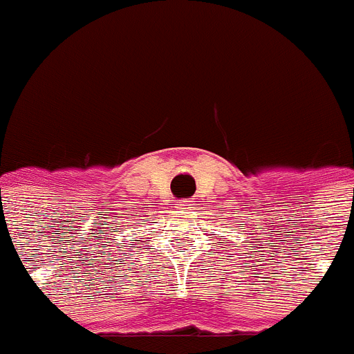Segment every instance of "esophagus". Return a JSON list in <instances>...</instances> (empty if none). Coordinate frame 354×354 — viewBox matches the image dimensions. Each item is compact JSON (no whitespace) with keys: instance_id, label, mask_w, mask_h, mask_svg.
Returning <instances> with one entry per match:
<instances>
[{"instance_id":"obj_1","label":"esophagus","mask_w":354,"mask_h":354,"mask_svg":"<svg viewBox=\"0 0 354 354\" xmlns=\"http://www.w3.org/2000/svg\"><path fill=\"white\" fill-rule=\"evenodd\" d=\"M179 209H183V211H192L193 209V204L192 200H180L179 204H175Z\"/></svg>"}]
</instances>
